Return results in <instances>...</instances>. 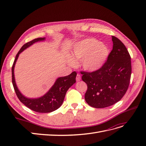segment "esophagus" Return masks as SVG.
Masks as SVG:
<instances>
[{"label": "esophagus", "mask_w": 146, "mask_h": 146, "mask_svg": "<svg viewBox=\"0 0 146 146\" xmlns=\"http://www.w3.org/2000/svg\"><path fill=\"white\" fill-rule=\"evenodd\" d=\"M80 80H81V76H80V75L77 74V76H76V80H77V82H78V81H80Z\"/></svg>", "instance_id": "1"}]
</instances>
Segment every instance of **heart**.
<instances>
[{"instance_id": "b5f03b06", "label": "heart", "mask_w": 146, "mask_h": 146, "mask_svg": "<svg viewBox=\"0 0 146 146\" xmlns=\"http://www.w3.org/2000/svg\"><path fill=\"white\" fill-rule=\"evenodd\" d=\"M108 55V47L94 39H85L75 46L69 63L75 64V60H81L84 69L94 71L103 65Z\"/></svg>"}]
</instances>
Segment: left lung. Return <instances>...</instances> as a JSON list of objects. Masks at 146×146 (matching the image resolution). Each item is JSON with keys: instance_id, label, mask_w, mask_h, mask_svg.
<instances>
[{"instance_id": "8db88e82", "label": "left lung", "mask_w": 146, "mask_h": 146, "mask_svg": "<svg viewBox=\"0 0 146 146\" xmlns=\"http://www.w3.org/2000/svg\"><path fill=\"white\" fill-rule=\"evenodd\" d=\"M113 49L99 69L92 72L81 71L82 80L88 86L85 95L86 103L102 108L117 103L129 88L131 74V57L121 40L112 36Z\"/></svg>"}]
</instances>
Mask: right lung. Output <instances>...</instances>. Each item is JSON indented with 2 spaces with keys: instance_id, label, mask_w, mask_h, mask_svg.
<instances>
[{
  "instance_id": "right-lung-1",
  "label": "right lung",
  "mask_w": 146,
  "mask_h": 146,
  "mask_svg": "<svg viewBox=\"0 0 146 146\" xmlns=\"http://www.w3.org/2000/svg\"><path fill=\"white\" fill-rule=\"evenodd\" d=\"M44 39L45 38H38L25 43L17 54L11 69L12 83L17 97L26 107L38 113H50L60 108L63 102L66 92L70 86L76 82L77 73L76 71H74L68 76L60 77L57 79L51 89L41 98L29 99L21 93L16 85L14 76V68L16 60L20 53L26 48L32 45L35 42L43 41Z\"/></svg>"
}]
</instances>
